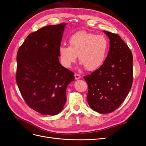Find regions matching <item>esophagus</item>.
<instances>
[{
  "label": "esophagus",
  "instance_id": "34e87169",
  "mask_svg": "<svg viewBox=\"0 0 146 146\" xmlns=\"http://www.w3.org/2000/svg\"><path fill=\"white\" fill-rule=\"evenodd\" d=\"M74 77H75V78H76V80H78V79H80L81 78L80 75L77 74H75L74 75Z\"/></svg>",
  "mask_w": 146,
  "mask_h": 146
}]
</instances>
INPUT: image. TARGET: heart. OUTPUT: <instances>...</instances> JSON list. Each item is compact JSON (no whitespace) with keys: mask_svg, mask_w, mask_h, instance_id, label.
<instances>
[{"mask_svg":"<svg viewBox=\"0 0 146 146\" xmlns=\"http://www.w3.org/2000/svg\"><path fill=\"white\" fill-rule=\"evenodd\" d=\"M69 46L61 45L58 49L61 63L69 68L78 60L89 71L99 69L107 58L109 42L103 35H97L85 31L73 34L69 38Z\"/></svg>","mask_w":146,"mask_h":146,"instance_id":"heart-1","label":"heart"}]
</instances>
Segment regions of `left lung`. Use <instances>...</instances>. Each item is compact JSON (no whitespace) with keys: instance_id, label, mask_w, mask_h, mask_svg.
<instances>
[{"instance_id":"1","label":"left lung","mask_w":146,"mask_h":146,"mask_svg":"<svg viewBox=\"0 0 146 146\" xmlns=\"http://www.w3.org/2000/svg\"><path fill=\"white\" fill-rule=\"evenodd\" d=\"M110 39L108 54L100 67L84 76L88 85L87 101L102 114L114 111L125 100L133 82V55L120 36L104 30Z\"/></svg>"}]
</instances>
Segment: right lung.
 Instances as JSON below:
<instances>
[{
  "mask_svg": "<svg viewBox=\"0 0 146 146\" xmlns=\"http://www.w3.org/2000/svg\"><path fill=\"white\" fill-rule=\"evenodd\" d=\"M66 23L47 25L26 38L17 51L16 83L29 107L55 115L66 102V88L74 72L61 65L58 49Z\"/></svg>",
  "mask_w": 146,
  "mask_h": 146,
  "instance_id": "add662e5",
  "label": "right lung"
}]
</instances>
